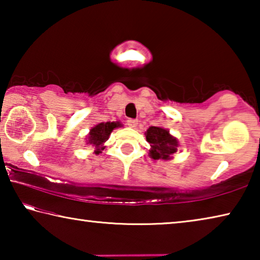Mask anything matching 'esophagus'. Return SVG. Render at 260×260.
<instances>
[{"label": "esophagus", "mask_w": 260, "mask_h": 260, "mask_svg": "<svg viewBox=\"0 0 260 260\" xmlns=\"http://www.w3.org/2000/svg\"><path fill=\"white\" fill-rule=\"evenodd\" d=\"M138 120H135V119H128L127 120V125H128L131 128H135L136 126H138Z\"/></svg>", "instance_id": "1"}]
</instances>
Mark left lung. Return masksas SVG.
I'll use <instances>...</instances> for the list:
<instances>
[{"label": "left lung", "mask_w": 260, "mask_h": 260, "mask_svg": "<svg viewBox=\"0 0 260 260\" xmlns=\"http://www.w3.org/2000/svg\"><path fill=\"white\" fill-rule=\"evenodd\" d=\"M146 139L150 143L149 156L155 160H170L178 151L179 141L170 133V131L160 126H150L147 129Z\"/></svg>", "instance_id": "left-lung-1"}]
</instances>
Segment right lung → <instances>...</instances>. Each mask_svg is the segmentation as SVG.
<instances>
[{
    "label": "right lung",
    "instance_id": "right-lung-1",
    "mask_svg": "<svg viewBox=\"0 0 260 260\" xmlns=\"http://www.w3.org/2000/svg\"><path fill=\"white\" fill-rule=\"evenodd\" d=\"M119 127H122L120 121L100 122V124L94 126L93 128H90L89 133L85 138L86 144L94 148L95 155H100L105 149L104 143L108 141L111 132L116 128H119Z\"/></svg>",
    "mask_w": 260,
    "mask_h": 260
}]
</instances>
